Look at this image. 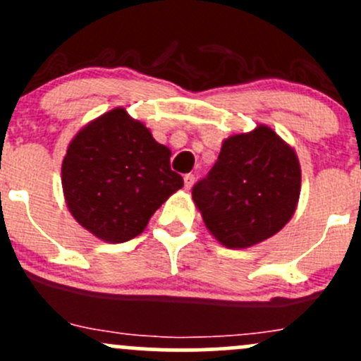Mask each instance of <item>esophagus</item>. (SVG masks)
<instances>
[{
    "label": "esophagus",
    "instance_id": "obj_1",
    "mask_svg": "<svg viewBox=\"0 0 361 361\" xmlns=\"http://www.w3.org/2000/svg\"><path fill=\"white\" fill-rule=\"evenodd\" d=\"M183 181H185V188H187V190H190V188L193 187V181H195V176H193V174H185Z\"/></svg>",
    "mask_w": 361,
    "mask_h": 361
}]
</instances>
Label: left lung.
<instances>
[{"mask_svg":"<svg viewBox=\"0 0 361 361\" xmlns=\"http://www.w3.org/2000/svg\"><path fill=\"white\" fill-rule=\"evenodd\" d=\"M301 164L267 124L223 140L218 161L192 190L206 228L228 249H247L279 233L298 209Z\"/></svg>","mask_w":361,"mask_h":361,"instance_id":"1","label":"left lung"}]
</instances>
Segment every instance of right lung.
I'll return each mask as SVG.
<instances>
[{"label": "right lung", "instance_id": "add662e5", "mask_svg": "<svg viewBox=\"0 0 361 361\" xmlns=\"http://www.w3.org/2000/svg\"><path fill=\"white\" fill-rule=\"evenodd\" d=\"M171 150L142 121L116 107L75 133L62 161V190L72 218L104 242L121 244L149 225L183 187Z\"/></svg>", "mask_w": 361, "mask_h": 361}]
</instances>
